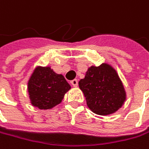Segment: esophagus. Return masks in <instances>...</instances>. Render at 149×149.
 Instances as JSON below:
<instances>
[{
	"mask_svg": "<svg viewBox=\"0 0 149 149\" xmlns=\"http://www.w3.org/2000/svg\"><path fill=\"white\" fill-rule=\"evenodd\" d=\"M71 85L73 86H78V85H79V81L77 80V79H73V80H71Z\"/></svg>",
	"mask_w": 149,
	"mask_h": 149,
	"instance_id": "obj_1",
	"label": "esophagus"
}]
</instances>
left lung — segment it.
Returning <instances> with one entry per match:
<instances>
[{
	"mask_svg": "<svg viewBox=\"0 0 149 149\" xmlns=\"http://www.w3.org/2000/svg\"><path fill=\"white\" fill-rule=\"evenodd\" d=\"M88 107L96 114L108 115L120 109L126 92L116 70L107 63L91 66L79 82Z\"/></svg>",
	"mask_w": 149,
	"mask_h": 149,
	"instance_id": "1",
	"label": "left lung"
}]
</instances>
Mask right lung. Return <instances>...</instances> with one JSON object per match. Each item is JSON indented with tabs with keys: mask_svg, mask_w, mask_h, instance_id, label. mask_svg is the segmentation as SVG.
<instances>
[{
	"mask_svg": "<svg viewBox=\"0 0 149 149\" xmlns=\"http://www.w3.org/2000/svg\"><path fill=\"white\" fill-rule=\"evenodd\" d=\"M70 86L50 67H37L28 82L31 104L39 109H50L62 102Z\"/></svg>",
	"mask_w": 149,
	"mask_h": 149,
	"instance_id": "obj_1",
	"label": "right lung"
}]
</instances>
